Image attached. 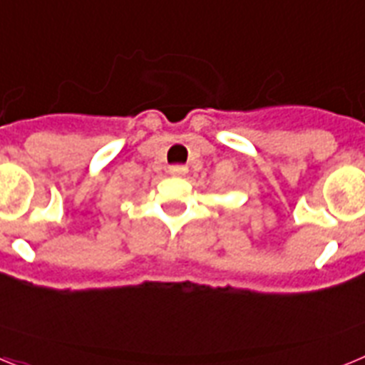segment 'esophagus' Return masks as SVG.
Here are the masks:
<instances>
[{"label": "esophagus", "instance_id": "1", "mask_svg": "<svg viewBox=\"0 0 365 365\" xmlns=\"http://www.w3.org/2000/svg\"><path fill=\"white\" fill-rule=\"evenodd\" d=\"M168 173L173 177H185L186 173H188V168L186 166H170Z\"/></svg>", "mask_w": 365, "mask_h": 365}]
</instances>
